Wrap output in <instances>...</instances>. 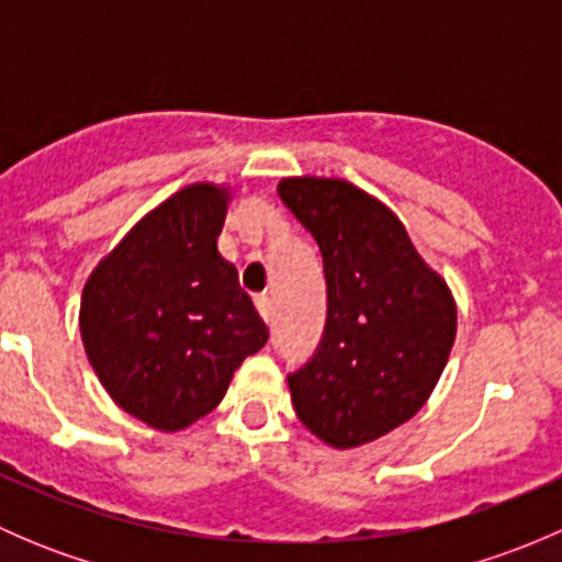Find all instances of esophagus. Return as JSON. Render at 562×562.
Returning a JSON list of instances; mask_svg holds the SVG:
<instances>
[{
    "label": "esophagus",
    "mask_w": 562,
    "mask_h": 562,
    "mask_svg": "<svg viewBox=\"0 0 562 562\" xmlns=\"http://www.w3.org/2000/svg\"><path fill=\"white\" fill-rule=\"evenodd\" d=\"M255 307H258L260 317H263L266 323H271V317H274V307H271V299L269 296H258L255 299Z\"/></svg>",
    "instance_id": "obj_1"
}]
</instances>
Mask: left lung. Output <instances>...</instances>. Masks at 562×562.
<instances>
[{
  "mask_svg": "<svg viewBox=\"0 0 562 562\" xmlns=\"http://www.w3.org/2000/svg\"><path fill=\"white\" fill-rule=\"evenodd\" d=\"M282 203L315 236L328 313L310 364L288 378L304 427L356 449L416 416L457 337V302L386 203L345 179L288 176Z\"/></svg>",
  "mask_w": 562,
  "mask_h": 562,
  "instance_id": "8db88e82",
  "label": "left lung"
}]
</instances>
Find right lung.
<instances>
[{
    "mask_svg": "<svg viewBox=\"0 0 562 562\" xmlns=\"http://www.w3.org/2000/svg\"><path fill=\"white\" fill-rule=\"evenodd\" d=\"M231 187L173 192L94 266L81 293V339L124 413L179 432L223 402L231 378L269 339L236 266L220 255Z\"/></svg>",
    "mask_w": 562,
    "mask_h": 562,
    "instance_id": "obj_1",
    "label": "right lung"
}]
</instances>
